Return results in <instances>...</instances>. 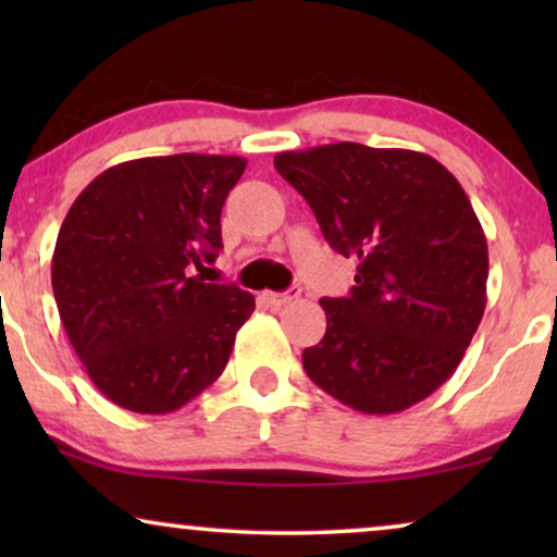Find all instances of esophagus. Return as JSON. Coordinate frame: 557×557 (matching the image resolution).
<instances>
[{
  "instance_id": "34e87169",
  "label": "esophagus",
  "mask_w": 557,
  "mask_h": 557,
  "mask_svg": "<svg viewBox=\"0 0 557 557\" xmlns=\"http://www.w3.org/2000/svg\"><path fill=\"white\" fill-rule=\"evenodd\" d=\"M301 288H288V292H263V299L271 304V307H284V304L299 299Z\"/></svg>"
}]
</instances>
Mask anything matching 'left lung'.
Masks as SVG:
<instances>
[{"instance_id": "left-lung-1", "label": "left lung", "mask_w": 557, "mask_h": 557, "mask_svg": "<svg viewBox=\"0 0 557 557\" xmlns=\"http://www.w3.org/2000/svg\"><path fill=\"white\" fill-rule=\"evenodd\" d=\"M330 246L357 261L349 296L301 355L324 393L360 413H400L459 368L486 307V238L467 193L421 151L339 141L273 159Z\"/></svg>"}]
</instances>
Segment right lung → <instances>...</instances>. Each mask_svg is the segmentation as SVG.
<instances>
[{
    "label": "right lung",
    "instance_id": "obj_1",
    "mask_svg": "<svg viewBox=\"0 0 557 557\" xmlns=\"http://www.w3.org/2000/svg\"><path fill=\"white\" fill-rule=\"evenodd\" d=\"M243 157L172 154L116 164L60 225L52 294L67 339L106 398L172 413L231 360L253 294L205 284L195 269L223 248L220 212Z\"/></svg>",
    "mask_w": 557,
    "mask_h": 557
}]
</instances>
